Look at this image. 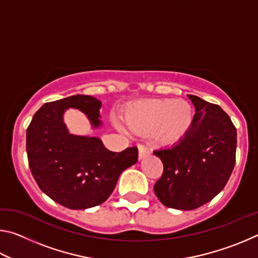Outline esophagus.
<instances>
[{
	"label": "esophagus",
	"mask_w": 258,
	"mask_h": 258,
	"mask_svg": "<svg viewBox=\"0 0 258 258\" xmlns=\"http://www.w3.org/2000/svg\"><path fill=\"white\" fill-rule=\"evenodd\" d=\"M149 155H150V150L148 149L146 146H143V145L139 146V159L145 158V157L149 156Z\"/></svg>",
	"instance_id": "34e87169"
}]
</instances>
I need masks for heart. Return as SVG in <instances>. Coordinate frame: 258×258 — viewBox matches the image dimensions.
<instances>
[{"instance_id": "1", "label": "heart", "mask_w": 258, "mask_h": 258, "mask_svg": "<svg viewBox=\"0 0 258 258\" xmlns=\"http://www.w3.org/2000/svg\"><path fill=\"white\" fill-rule=\"evenodd\" d=\"M194 120V108L185 100L160 99L134 103L124 112V121L135 133L155 130L158 141L175 143L184 137Z\"/></svg>"}]
</instances>
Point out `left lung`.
<instances>
[{
    "label": "left lung",
    "instance_id": "8db88e82",
    "mask_svg": "<svg viewBox=\"0 0 258 258\" xmlns=\"http://www.w3.org/2000/svg\"><path fill=\"white\" fill-rule=\"evenodd\" d=\"M191 127L175 146L154 151L164 165L154 186L166 207L191 211L223 190L235 164L237 130L223 109L196 95Z\"/></svg>",
    "mask_w": 258,
    "mask_h": 258
}]
</instances>
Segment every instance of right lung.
I'll return each mask as SVG.
<instances>
[{
  "label": "right lung",
  "instance_id": "right-lung-1",
  "mask_svg": "<svg viewBox=\"0 0 258 258\" xmlns=\"http://www.w3.org/2000/svg\"><path fill=\"white\" fill-rule=\"evenodd\" d=\"M101 102L90 95H73L46 102L35 112L26 132L30 172L40 189L62 206L86 209L106 202L120 173L138 161V148L112 152L95 137L69 134L62 115L80 109L93 127L101 124Z\"/></svg>",
  "mask_w": 258,
  "mask_h": 258
}]
</instances>
